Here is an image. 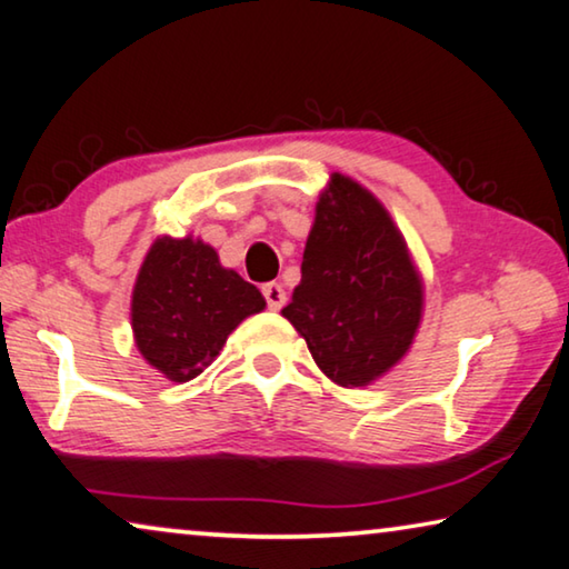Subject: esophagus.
I'll return each instance as SVG.
<instances>
[{
  "label": "esophagus",
  "mask_w": 569,
  "mask_h": 569,
  "mask_svg": "<svg viewBox=\"0 0 569 569\" xmlns=\"http://www.w3.org/2000/svg\"><path fill=\"white\" fill-rule=\"evenodd\" d=\"M262 296H266L268 309H273V311L283 309V303H286V291H283V286H281V283H266V286H262Z\"/></svg>",
  "instance_id": "obj_1"
}]
</instances>
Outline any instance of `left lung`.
<instances>
[{
  "label": "left lung",
  "mask_w": 569,
  "mask_h": 569,
  "mask_svg": "<svg viewBox=\"0 0 569 569\" xmlns=\"http://www.w3.org/2000/svg\"><path fill=\"white\" fill-rule=\"evenodd\" d=\"M317 366L358 388L409 350L421 319V281L380 201L335 176L317 203L301 283L283 309Z\"/></svg>",
  "instance_id": "left-lung-1"
}]
</instances>
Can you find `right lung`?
I'll list each match as a JSON object with an SVG mask.
<instances>
[{
    "mask_svg": "<svg viewBox=\"0 0 569 569\" xmlns=\"http://www.w3.org/2000/svg\"><path fill=\"white\" fill-rule=\"evenodd\" d=\"M266 309L252 283L219 266L201 240L163 237L152 244L132 291L134 342L176 383L197 378L244 317Z\"/></svg>",
    "mask_w": 569,
    "mask_h": 569,
    "instance_id": "obj_1",
    "label": "right lung"
}]
</instances>
